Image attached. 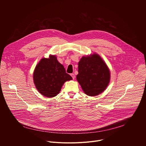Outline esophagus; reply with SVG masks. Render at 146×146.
<instances>
[{
  "instance_id": "esophagus-1",
  "label": "esophagus",
  "mask_w": 146,
  "mask_h": 146,
  "mask_svg": "<svg viewBox=\"0 0 146 146\" xmlns=\"http://www.w3.org/2000/svg\"><path fill=\"white\" fill-rule=\"evenodd\" d=\"M70 76H72V77L73 78V80L75 78V76H74V73H72V74H70Z\"/></svg>"
}]
</instances>
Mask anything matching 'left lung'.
<instances>
[{
    "label": "left lung",
    "mask_w": 146,
    "mask_h": 146,
    "mask_svg": "<svg viewBox=\"0 0 146 146\" xmlns=\"http://www.w3.org/2000/svg\"><path fill=\"white\" fill-rule=\"evenodd\" d=\"M78 65L76 79L86 95L95 96L106 89L110 81V72L99 54L83 56Z\"/></svg>",
    "instance_id": "obj_1"
}]
</instances>
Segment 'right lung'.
I'll return each mask as SVG.
<instances>
[{
    "instance_id": "right-lung-1",
    "label": "right lung",
    "mask_w": 146,
    "mask_h": 146,
    "mask_svg": "<svg viewBox=\"0 0 146 146\" xmlns=\"http://www.w3.org/2000/svg\"><path fill=\"white\" fill-rule=\"evenodd\" d=\"M33 78L38 92L47 98L56 96L64 83L73 79L66 73L64 66L55 55H50L48 58H43L38 62L34 70Z\"/></svg>"
}]
</instances>
